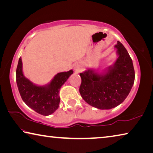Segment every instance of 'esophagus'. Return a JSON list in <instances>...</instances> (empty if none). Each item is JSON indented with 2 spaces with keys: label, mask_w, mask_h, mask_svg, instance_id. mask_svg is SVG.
Here are the masks:
<instances>
[{
  "label": "esophagus",
  "mask_w": 153,
  "mask_h": 153,
  "mask_svg": "<svg viewBox=\"0 0 153 153\" xmlns=\"http://www.w3.org/2000/svg\"><path fill=\"white\" fill-rule=\"evenodd\" d=\"M77 71H78V70H77Z\"/></svg>",
  "instance_id": "obj_1"
}]
</instances>
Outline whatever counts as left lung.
I'll list each match as a JSON object with an SVG mask.
<instances>
[{
  "label": "left lung",
  "mask_w": 153,
  "mask_h": 153,
  "mask_svg": "<svg viewBox=\"0 0 153 153\" xmlns=\"http://www.w3.org/2000/svg\"><path fill=\"white\" fill-rule=\"evenodd\" d=\"M118 58L102 73L88 69L80 73L79 93L88 104L99 109L117 107L128 97L133 86L135 72L132 60L120 42L115 46Z\"/></svg>",
  "instance_id": "left-lung-1"
}]
</instances>
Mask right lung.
Masks as SVG:
<instances>
[{
    "mask_svg": "<svg viewBox=\"0 0 153 153\" xmlns=\"http://www.w3.org/2000/svg\"><path fill=\"white\" fill-rule=\"evenodd\" d=\"M22 58H19L16 70V82L22 100L28 107L40 115H51L59 108V90L71 74L73 70L55 75L50 83L38 86L25 77L23 73Z\"/></svg>",
    "mask_w": 153,
    "mask_h": 153,
    "instance_id": "1",
    "label": "right lung"
}]
</instances>
